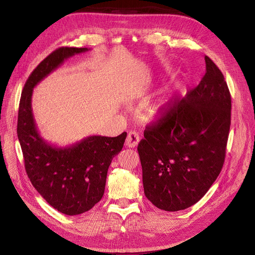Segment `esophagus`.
<instances>
[{
    "mask_svg": "<svg viewBox=\"0 0 255 255\" xmlns=\"http://www.w3.org/2000/svg\"><path fill=\"white\" fill-rule=\"evenodd\" d=\"M138 142H139V136H138V134L136 132H129L127 136L126 145L128 146V148H135Z\"/></svg>",
    "mask_w": 255,
    "mask_h": 255,
    "instance_id": "obj_1",
    "label": "esophagus"
}]
</instances>
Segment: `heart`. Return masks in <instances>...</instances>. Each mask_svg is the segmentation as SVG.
I'll use <instances>...</instances> for the list:
<instances>
[{"label": "heart", "mask_w": 255, "mask_h": 255, "mask_svg": "<svg viewBox=\"0 0 255 255\" xmlns=\"http://www.w3.org/2000/svg\"><path fill=\"white\" fill-rule=\"evenodd\" d=\"M159 107H160V106H157V109H156V110H157V111H158V109H159Z\"/></svg>", "instance_id": "obj_1"}]
</instances>
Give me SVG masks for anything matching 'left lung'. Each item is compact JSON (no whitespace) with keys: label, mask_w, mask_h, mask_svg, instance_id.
<instances>
[{"label":"left lung","mask_w":255,"mask_h":255,"mask_svg":"<svg viewBox=\"0 0 255 255\" xmlns=\"http://www.w3.org/2000/svg\"><path fill=\"white\" fill-rule=\"evenodd\" d=\"M198 86L163 109L138 144L144 195L167 212L201 199L219 175L231 126V95L223 74L205 56Z\"/></svg>","instance_id":"1"}]
</instances>
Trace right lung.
<instances>
[{
    "mask_svg": "<svg viewBox=\"0 0 255 255\" xmlns=\"http://www.w3.org/2000/svg\"><path fill=\"white\" fill-rule=\"evenodd\" d=\"M89 50L59 48L45 57L24 85L18 113L17 133L28 179L45 201L68 216L87 212L102 199L109 167L122 150L127 133L88 136L66 146L51 144L37 129L32 96L36 85L66 59Z\"/></svg>",
    "mask_w": 255,
    "mask_h": 255,
    "instance_id": "right-lung-1",
    "label": "right lung"
}]
</instances>
